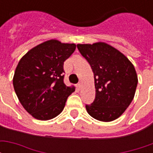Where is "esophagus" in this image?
I'll use <instances>...</instances> for the list:
<instances>
[{
  "instance_id": "obj_1",
  "label": "esophagus",
  "mask_w": 153,
  "mask_h": 153,
  "mask_svg": "<svg viewBox=\"0 0 153 153\" xmlns=\"http://www.w3.org/2000/svg\"><path fill=\"white\" fill-rule=\"evenodd\" d=\"M81 87H82V85H81V83H80L77 84V88H78V89L80 90V88H81Z\"/></svg>"
}]
</instances>
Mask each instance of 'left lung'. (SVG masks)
<instances>
[{
  "label": "left lung",
  "instance_id": "8db88e82",
  "mask_svg": "<svg viewBox=\"0 0 153 153\" xmlns=\"http://www.w3.org/2000/svg\"><path fill=\"white\" fill-rule=\"evenodd\" d=\"M94 74L95 100L86 110L93 118L110 122L125 112L134 99L138 75L130 60L112 46L98 42L78 44Z\"/></svg>",
  "mask_w": 153,
  "mask_h": 153
}]
</instances>
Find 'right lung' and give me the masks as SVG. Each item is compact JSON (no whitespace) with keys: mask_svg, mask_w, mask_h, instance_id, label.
<instances>
[{"mask_svg":"<svg viewBox=\"0 0 153 153\" xmlns=\"http://www.w3.org/2000/svg\"><path fill=\"white\" fill-rule=\"evenodd\" d=\"M76 45L51 39L28 51L19 61L13 85L26 111L39 120H48L62 112L74 86L63 82L64 62Z\"/></svg>","mask_w":153,"mask_h":153,"instance_id":"add662e5","label":"right lung"}]
</instances>
